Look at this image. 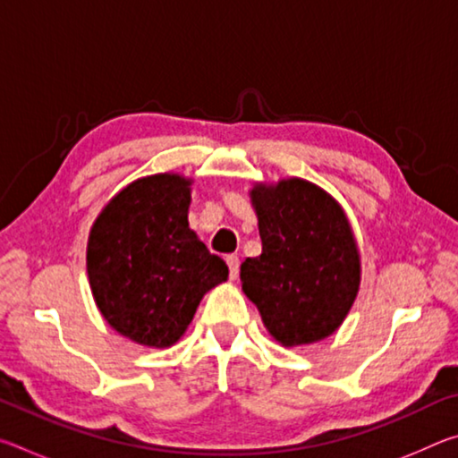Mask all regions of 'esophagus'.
I'll return each instance as SVG.
<instances>
[{"mask_svg": "<svg viewBox=\"0 0 458 458\" xmlns=\"http://www.w3.org/2000/svg\"><path fill=\"white\" fill-rule=\"evenodd\" d=\"M226 262H228V268H230V278L234 281V278H238V273H240V259L236 257V254H228Z\"/></svg>", "mask_w": 458, "mask_h": 458, "instance_id": "34e87169", "label": "esophagus"}]
</instances>
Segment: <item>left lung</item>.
<instances>
[{
	"label": "left lung",
	"instance_id": "left-lung-1",
	"mask_svg": "<svg viewBox=\"0 0 458 458\" xmlns=\"http://www.w3.org/2000/svg\"><path fill=\"white\" fill-rule=\"evenodd\" d=\"M262 254L246 259L240 281L267 331L284 347L329 337L360 291L361 262L345 212L301 177L257 183Z\"/></svg>",
	"mask_w": 458,
	"mask_h": 458
}]
</instances>
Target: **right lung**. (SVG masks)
Here are the masks:
<instances>
[{
    "mask_svg": "<svg viewBox=\"0 0 458 458\" xmlns=\"http://www.w3.org/2000/svg\"><path fill=\"white\" fill-rule=\"evenodd\" d=\"M191 180L147 175L123 188L90 228L87 273L106 323L139 345L172 347L228 267L188 224Z\"/></svg>",
    "mask_w": 458,
    "mask_h": 458,
    "instance_id": "add662e5",
    "label": "right lung"
}]
</instances>
